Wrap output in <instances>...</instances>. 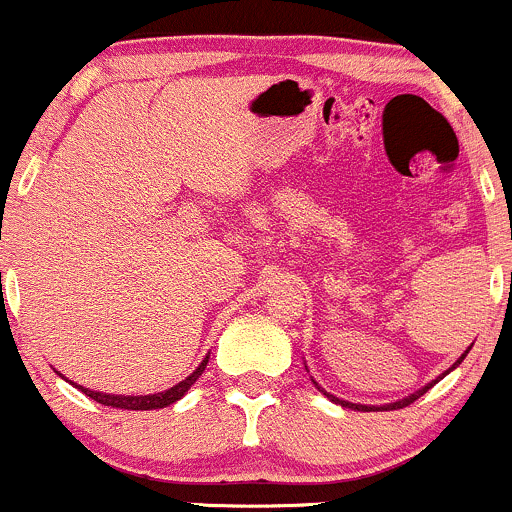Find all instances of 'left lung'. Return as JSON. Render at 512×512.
Here are the masks:
<instances>
[{"instance_id": "1", "label": "left lung", "mask_w": 512, "mask_h": 512, "mask_svg": "<svg viewBox=\"0 0 512 512\" xmlns=\"http://www.w3.org/2000/svg\"><path fill=\"white\" fill-rule=\"evenodd\" d=\"M469 350H472V346H469L467 350H464V353H462V355H459V358H457V363H455V365H452V367H450V370H445V372H442V375L438 377V380H442V377H445V375H450V372H452V370H455V367H459V363H462V360H464V358H467V353H469ZM304 370H307V365H304ZM307 372H309V370H307ZM438 380L428 382V384H426V387L416 389V392H413V394H409V396H404V399H399V401H392V404H380V406H372V404H353V401H346V399H338V396H333V394H329V392H326V389H324V387H321V384H319V382H314V380H312V382H314V387H317V389H319V392L326 396V399H331V401H333V404H338V406H346V409H355V411H377V409H382V411H392V409H404V406H409V404H413V401H416V399H418V396H423V394H426V392H428V389H430V387H433V384H438Z\"/></svg>"}]
</instances>
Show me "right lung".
<instances>
[{"instance_id":"add662e5","label":"right lung","mask_w":512,"mask_h":512,"mask_svg":"<svg viewBox=\"0 0 512 512\" xmlns=\"http://www.w3.org/2000/svg\"><path fill=\"white\" fill-rule=\"evenodd\" d=\"M210 360V353L205 355L203 363H200L191 375L186 377V380H181L179 384H174L171 389H164V392H157V394H106V392H91V389L82 387V384H74V387L79 389V392H84L89 399L99 401L103 406H113V409H128V411H152V409H164V406L169 404H176V401L181 399L183 394L188 392V389L193 387L195 382H198V377L203 375L205 365H208Z\"/></svg>"}]
</instances>
